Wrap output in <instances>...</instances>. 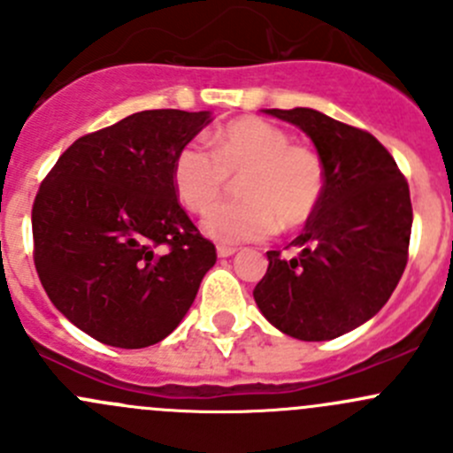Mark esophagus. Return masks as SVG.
I'll return each mask as SVG.
<instances>
[{
    "instance_id": "obj_1",
    "label": "esophagus",
    "mask_w": 453,
    "mask_h": 453,
    "mask_svg": "<svg viewBox=\"0 0 453 453\" xmlns=\"http://www.w3.org/2000/svg\"><path fill=\"white\" fill-rule=\"evenodd\" d=\"M236 250L239 248H234V245H217V254L221 256V258H227V256L236 254Z\"/></svg>"
}]
</instances>
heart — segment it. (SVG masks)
<instances>
[{"label":"heart","mask_w":453,"mask_h":453,"mask_svg":"<svg viewBox=\"0 0 453 453\" xmlns=\"http://www.w3.org/2000/svg\"><path fill=\"white\" fill-rule=\"evenodd\" d=\"M230 179L240 180L244 199L211 209ZM324 184L322 159L260 118H241L219 129L212 149L188 142L173 162L177 199L190 212L211 209L201 227L221 245L260 241L278 226H307L322 203Z\"/></svg>","instance_id":"obj_1"}]
</instances>
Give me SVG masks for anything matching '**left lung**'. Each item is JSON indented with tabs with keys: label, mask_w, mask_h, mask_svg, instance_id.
Instances as JSON below:
<instances>
[{
	"label": "left lung",
	"mask_w": 453,
	"mask_h": 453,
	"mask_svg": "<svg viewBox=\"0 0 453 453\" xmlns=\"http://www.w3.org/2000/svg\"><path fill=\"white\" fill-rule=\"evenodd\" d=\"M265 113L311 138L326 184L315 217L291 241L298 254L267 252L254 300L285 335L333 340L377 315L403 276L412 232L408 181L368 131L309 107Z\"/></svg>",
	"instance_id": "obj_1"
}]
</instances>
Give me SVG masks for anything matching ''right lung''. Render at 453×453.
I'll list each match as a JSON object with an SVG mask.
<instances>
[{"label": "right lung", "instance_id": "add662e5", "mask_svg": "<svg viewBox=\"0 0 453 453\" xmlns=\"http://www.w3.org/2000/svg\"><path fill=\"white\" fill-rule=\"evenodd\" d=\"M210 111L150 109L79 138L32 205L45 294L103 344L144 349L171 335L217 250L180 205L173 162Z\"/></svg>", "mask_w": 453, "mask_h": 453}]
</instances>
